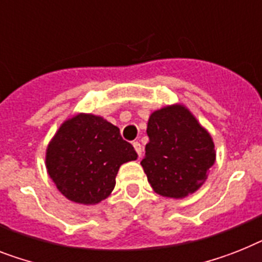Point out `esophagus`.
<instances>
[{
  "instance_id": "34e87169",
  "label": "esophagus",
  "mask_w": 262,
  "mask_h": 262,
  "mask_svg": "<svg viewBox=\"0 0 262 262\" xmlns=\"http://www.w3.org/2000/svg\"><path fill=\"white\" fill-rule=\"evenodd\" d=\"M133 146H134V148H135L136 152H138V157L139 158L142 157V146H140L139 142H134Z\"/></svg>"
}]
</instances>
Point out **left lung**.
<instances>
[{"instance_id":"1","label":"left lung","mask_w":262,"mask_h":262,"mask_svg":"<svg viewBox=\"0 0 262 262\" xmlns=\"http://www.w3.org/2000/svg\"><path fill=\"white\" fill-rule=\"evenodd\" d=\"M146 154L140 162L155 193L182 200L195 193L215 162L211 135L183 104L157 110L147 123Z\"/></svg>"}]
</instances>
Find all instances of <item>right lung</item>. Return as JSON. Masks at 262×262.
Segmentation results:
<instances>
[{"mask_svg":"<svg viewBox=\"0 0 262 262\" xmlns=\"http://www.w3.org/2000/svg\"><path fill=\"white\" fill-rule=\"evenodd\" d=\"M136 158L118 127L101 116L77 114L67 119L51 139L45 166L67 200L96 205L112 193L120 166Z\"/></svg>","mask_w":262,"mask_h":262,"instance_id":"add662e5","label":"right lung"}]
</instances>
